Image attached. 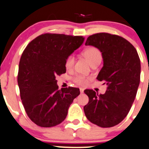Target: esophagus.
Segmentation results:
<instances>
[{"mask_svg":"<svg viewBox=\"0 0 149 149\" xmlns=\"http://www.w3.org/2000/svg\"><path fill=\"white\" fill-rule=\"evenodd\" d=\"M80 92H81V93H84V89L83 88H80Z\"/></svg>","mask_w":149,"mask_h":149,"instance_id":"1","label":"esophagus"}]
</instances>
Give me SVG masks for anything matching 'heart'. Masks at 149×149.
I'll use <instances>...</instances> for the list:
<instances>
[{
	"label": "heart",
	"instance_id": "b5f03b06",
	"mask_svg": "<svg viewBox=\"0 0 149 149\" xmlns=\"http://www.w3.org/2000/svg\"><path fill=\"white\" fill-rule=\"evenodd\" d=\"M83 55L88 60V61L89 62L91 65H93V63H96V62L100 61L101 58H102V54H101L100 51L95 47H90L86 49L83 52ZM74 56L73 54L68 55L65 59V67H66L67 70L71 69L73 68V65H74ZM89 78H90L86 77L85 76L79 75V76H76V77L73 78V81L76 84L79 85V86H84L87 85Z\"/></svg>",
	"mask_w": 149,
	"mask_h": 149
}]
</instances>
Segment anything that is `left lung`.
Masks as SVG:
<instances>
[{
	"instance_id": "left-lung-1",
	"label": "left lung",
	"mask_w": 149,
	"mask_h": 149,
	"mask_svg": "<svg viewBox=\"0 0 149 149\" xmlns=\"http://www.w3.org/2000/svg\"><path fill=\"white\" fill-rule=\"evenodd\" d=\"M85 45L93 46L102 53L103 66L97 79L107 86L104 94L85 90L89 97L84 106L85 114L99 127H114L125 118L136 95L141 73L139 57L134 47L118 35L95 34L88 37Z\"/></svg>"
}]
</instances>
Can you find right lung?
<instances>
[{"mask_svg":"<svg viewBox=\"0 0 149 149\" xmlns=\"http://www.w3.org/2000/svg\"><path fill=\"white\" fill-rule=\"evenodd\" d=\"M82 36L43 34L24 49L19 63L17 83L29 118L42 127L59 125L66 119L79 88L58 90L56 78L66 71L65 59L83 43Z\"/></svg>","mask_w":149,"mask_h":149,"instance_id":"add662e5","label":"right lung"}]
</instances>
